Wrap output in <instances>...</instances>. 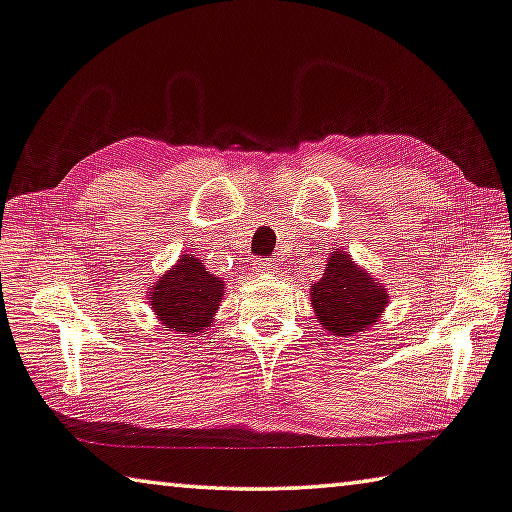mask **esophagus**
<instances>
[{
    "label": "esophagus",
    "mask_w": 512,
    "mask_h": 512,
    "mask_svg": "<svg viewBox=\"0 0 512 512\" xmlns=\"http://www.w3.org/2000/svg\"><path fill=\"white\" fill-rule=\"evenodd\" d=\"M256 270L258 272H274L276 270V263L274 261H261V263H256Z\"/></svg>",
    "instance_id": "obj_1"
}]
</instances>
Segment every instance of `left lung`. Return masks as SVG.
Returning <instances> with one entry per match:
<instances>
[{
  "mask_svg": "<svg viewBox=\"0 0 512 512\" xmlns=\"http://www.w3.org/2000/svg\"><path fill=\"white\" fill-rule=\"evenodd\" d=\"M388 301V288L342 249L331 251L322 279L311 283L315 320L340 338H351L374 326Z\"/></svg>",
  "mask_w": 512,
  "mask_h": 512,
  "instance_id": "8db88e82",
  "label": "left lung"
}]
</instances>
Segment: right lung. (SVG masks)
<instances>
[{
  "label": "right lung",
  "mask_w": 512,
  "mask_h": 512,
  "mask_svg": "<svg viewBox=\"0 0 512 512\" xmlns=\"http://www.w3.org/2000/svg\"><path fill=\"white\" fill-rule=\"evenodd\" d=\"M222 276L206 270L195 254H181L170 270L149 286L147 299L154 317L165 331L201 335L215 322L224 299Z\"/></svg>",
  "instance_id": "1"
}]
</instances>
